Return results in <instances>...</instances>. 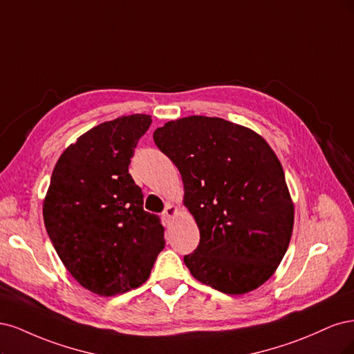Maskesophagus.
Segmentation results:
<instances>
[{"label": "esophagus", "mask_w": 354, "mask_h": 354, "mask_svg": "<svg viewBox=\"0 0 354 354\" xmlns=\"http://www.w3.org/2000/svg\"><path fill=\"white\" fill-rule=\"evenodd\" d=\"M176 213H178V207L174 206V204H167V206L165 207V212H163V219L170 221L172 218H175Z\"/></svg>", "instance_id": "1"}]
</instances>
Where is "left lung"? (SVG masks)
Instances as JSON below:
<instances>
[{
  "label": "left lung",
  "instance_id": "left-lung-1",
  "mask_svg": "<svg viewBox=\"0 0 354 354\" xmlns=\"http://www.w3.org/2000/svg\"><path fill=\"white\" fill-rule=\"evenodd\" d=\"M156 145L179 169L200 230L191 275L225 294L259 288L287 252L294 204L277 154L254 131L221 118L165 123Z\"/></svg>",
  "mask_w": 354,
  "mask_h": 354
}]
</instances>
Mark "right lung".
<instances>
[{
  "label": "right lung",
  "mask_w": 354,
  "mask_h": 354,
  "mask_svg": "<svg viewBox=\"0 0 354 354\" xmlns=\"http://www.w3.org/2000/svg\"><path fill=\"white\" fill-rule=\"evenodd\" d=\"M150 124L148 115L101 123L67 147L53 170L45 227L71 275L98 295L138 288L165 248V227L144 210L128 169Z\"/></svg>",
  "instance_id": "add662e5"
}]
</instances>
